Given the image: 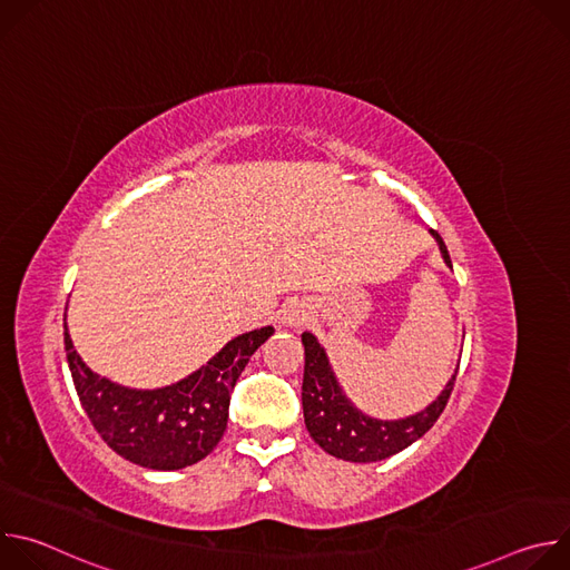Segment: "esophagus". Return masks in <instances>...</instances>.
<instances>
[{
  "label": "esophagus",
  "mask_w": 570,
  "mask_h": 570,
  "mask_svg": "<svg viewBox=\"0 0 570 570\" xmlns=\"http://www.w3.org/2000/svg\"><path fill=\"white\" fill-rule=\"evenodd\" d=\"M306 320H308V313L304 308H291L288 313H284V322L288 327H299V324Z\"/></svg>",
  "instance_id": "esophagus-1"
}]
</instances>
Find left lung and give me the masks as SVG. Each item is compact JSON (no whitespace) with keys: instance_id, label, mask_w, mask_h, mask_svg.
Here are the masks:
<instances>
[{"instance_id":"left-lung-1","label":"left lung","mask_w":570,"mask_h":570,"mask_svg":"<svg viewBox=\"0 0 570 570\" xmlns=\"http://www.w3.org/2000/svg\"><path fill=\"white\" fill-rule=\"evenodd\" d=\"M438 240L444 264L451 268V257L442 236L431 229ZM304 345V379H302V409L308 435L330 455L350 462L385 460L405 446L417 442L438 422L455 385V374L449 379L440 396L429 403L422 413L403 420H374L363 415L345 396L338 379L330 365L324 347L308 332L302 334ZM460 367V363H458Z\"/></svg>"}]
</instances>
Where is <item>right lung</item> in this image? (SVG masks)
<instances>
[{"label": "right lung", "mask_w": 570, "mask_h": 570, "mask_svg": "<svg viewBox=\"0 0 570 570\" xmlns=\"http://www.w3.org/2000/svg\"><path fill=\"white\" fill-rule=\"evenodd\" d=\"M62 327L73 387L92 426L121 458L157 471L196 464L214 451L227 426L236 379L275 332L262 327L236 336L207 365L174 385L132 390L95 374L76 354L67 322Z\"/></svg>", "instance_id": "add662e5"}]
</instances>
